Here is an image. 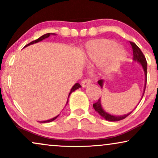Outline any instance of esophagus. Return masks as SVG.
<instances>
[{
    "label": "esophagus",
    "instance_id": "obj_1",
    "mask_svg": "<svg viewBox=\"0 0 158 158\" xmlns=\"http://www.w3.org/2000/svg\"><path fill=\"white\" fill-rule=\"evenodd\" d=\"M91 83V80L89 79H85V80H83L81 81V86L83 87V88H85V87L88 86V85L90 84Z\"/></svg>",
    "mask_w": 158,
    "mask_h": 158
}]
</instances>
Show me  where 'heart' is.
Listing matches in <instances>:
<instances>
[{
  "mask_svg": "<svg viewBox=\"0 0 158 158\" xmlns=\"http://www.w3.org/2000/svg\"><path fill=\"white\" fill-rule=\"evenodd\" d=\"M116 41L110 39L93 40L87 43L85 47L86 57L88 64L100 65L106 61L108 70L118 68L126 59L127 52L124 49L119 48Z\"/></svg>",
  "mask_w": 158,
  "mask_h": 158,
  "instance_id": "obj_1",
  "label": "heart"
}]
</instances>
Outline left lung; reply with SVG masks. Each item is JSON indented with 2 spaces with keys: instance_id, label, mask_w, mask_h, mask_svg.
<instances>
[{
  "instance_id": "8db88e82",
  "label": "left lung",
  "mask_w": 158,
  "mask_h": 158,
  "mask_svg": "<svg viewBox=\"0 0 158 158\" xmlns=\"http://www.w3.org/2000/svg\"><path fill=\"white\" fill-rule=\"evenodd\" d=\"M130 44H131V45L132 50H133L134 61L139 63L141 66H142L143 70H144L145 79H146V81H146V82H145L144 90H143V94L142 96V98H143V95H144V93H145V90H146V76H147V62H146V58H145V56H144V55H143L142 51H141L140 49H139L138 47L137 46V44H136L135 43L131 42V41H130ZM103 83H104V80H103V79H100V80L98 81V84L100 85V87L102 88ZM93 106H94V108L95 109L96 111H97V113L101 116V117H103L105 119H106V120L111 121V122L119 121V120H121V119H125L132 112V111H131L130 113H128L127 114H125V115H121V116H115V115H112V114L107 113V112L104 109H103L102 107V104H101V98L100 99H98V101L97 102L94 103V104L93 105Z\"/></svg>"
}]
</instances>
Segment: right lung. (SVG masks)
I'll use <instances>...</instances> for the list:
<instances>
[{"label": "right lung", "instance_id": "add662e5", "mask_svg": "<svg viewBox=\"0 0 158 158\" xmlns=\"http://www.w3.org/2000/svg\"><path fill=\"white\" fill-rule=\"evenodd\" d=\"M56 35V34H55V33H47V34H44V35H43L42 36H41V37L39 38V39H36V40H35V41H32V42H30V44H28L27 45H26V46H25V47H27V46H29V45H31V44H35V43L39 42V41H42V40H44V39H47V38L50 37V35ZM25 47H24V48H25ZM81 86L79 84V83H76V84L74 85L73 87H72L71 90H70V93H69V95H68V101H67L66 104H68V98H69V97H70V94H71V93H73V92L75 91V90H77V89H79V88H81ZM59 115L56 116V117H53V118H52V119H48V120L41 121V123H50V122H52V121L55 120V119H56V118H57V117H59Z\"/></svg>", "mask_w": 158, "mask_h": 158}]
</instances>
